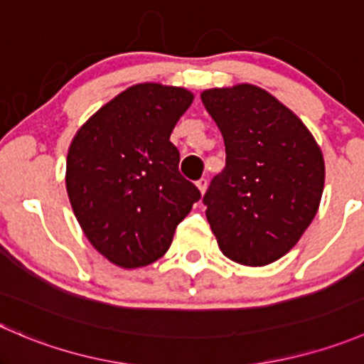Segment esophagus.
<instances>
[{
	"label": "esophagus",
	"mask_w": 364,
	"mask_h": 364,
	"mask_svg": "<svg viewBox=\"0 0 364 364\" xmlns=\"http://www.w3.org/2000/svg\"><path fill=\"white\" fill-rule=\"evenodd\" d=\"M196 185H197V188L200 190V193H204V192H206V186H208V181H206V178H200L199 181L196 183Z\"/></svg>",
	"instance_id": "34e87169"
}]
</instances>
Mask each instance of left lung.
<instances>
[{"mask_svg": "<svg viewBox=\"0 0 364 364\" xmlns=\"http://www.w3.org/2000/svg\"><path fill=\"white\" fill-rule=\"evenodd\" d=\"M224 136L225 167L203 203L224 256L249 267L283 257L318 211L326 167L301 119L263 88L200 94Z\"/></svg>", "mask_w": 364, "mask_h": 364, "instance_id": "8db88e82", "label": "left lung"}]
</instances>
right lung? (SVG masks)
<instances>
[{
	"mask_svg": "<svg viewBox=\"0 0 364 364\" xmlns=\"http://www.w3.org/2000/svg\"><path fill=\"white\" fill-rule=\"evenodd\" d=\"M192 100L185 88L135 85L97 110L70 142V206L88 242L119 267H146L164 256L200 199L179 172L171 142Z\"/></svg>",
	"mask_w": 364,
	"mask_h": 364,
	"instance_id": "add662e5",
	"label": "right lung"
}]
</instances>
